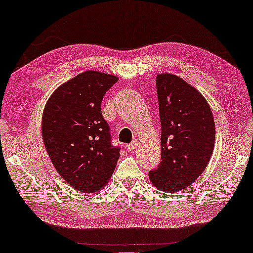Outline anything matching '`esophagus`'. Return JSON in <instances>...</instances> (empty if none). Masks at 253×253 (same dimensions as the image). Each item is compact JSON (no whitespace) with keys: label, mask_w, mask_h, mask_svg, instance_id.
Masks as SVG:
<instances>
[{"label":"esophagus","mask_w":253,"mask_h":253,"mask_svg":"<svg viewBox=\"0 0 253 253\" xmlns=\"http://www.w3.org/2000/svg\"><path fill=\"white\" fill-rule=\"evenodd\" d=\"M136 146H137V141H133L130 144H128V145H127L128 150H129V151H133Z\"/></svg>","instance_id":"esophagus-1"}]
</instances>
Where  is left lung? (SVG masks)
I'll use <instances>...</instances> for the list:
<instances>
[{"label": "left lung", "mask_w": 253, "mask_h": 253, "mask_svg": "<svg viewBox=\"0 0 253 253\" xmlns=\"http://www.w3.org/2000/svg\"><path fill=\"white\" fill-rule=\"evenodd\" d=\"M161 120V162L148 177L158 189L174 192L190 186L210 162L215 123L202 93L177 75L156 76Z\"/></svg>", "instance_id": "8db88e82"}]
</instances>
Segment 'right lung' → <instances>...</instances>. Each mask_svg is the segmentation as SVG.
<instances>
[{
    "mask_svg": "<svg viewBox=\"0 0 253 253\" xmlns=\"http://www.w3.org/2000/svg\"><path fill=\"white\" fill-rule=\"evenodd\" d=\"M117 81L115 75L83 72L58 86L43 109L42 133L51 163L67 183L86 194L106 186L120 156L101 114L102 99Z\"/></svg>",
    "mask_w": 253,
    "mask_h": 253,
    "instance_id": "1",
    "label": "right lung"
}]
</instances>
